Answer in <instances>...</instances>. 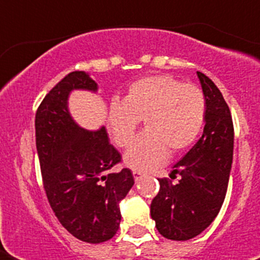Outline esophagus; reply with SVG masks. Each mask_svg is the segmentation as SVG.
I'll use <instances>...</instances> for the list:
<instances>
[{"mask_svg": "<svg viewBox=\"0 0 260 260\" xmlns=\"http://www.w3.org/2000/svg\"><path fill=\"white\" fill-rule=\"evenodd\" d=\"M132 174H134V178H135V181H136V182H140V181H142V178L144 177V174H143L142 171L134 170V171H132Z\"/></svg>", "mask_w": 260, "mask_h": 260, "instance_id": "34e87169", "label": "esophagus"}]
</instances>
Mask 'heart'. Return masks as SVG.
<instances>
[{"instance_id": "b5f03b06", "label": "heart", "mask_w": 260, "mask_h": 260, "mask_svg": "<svg viewBox=\"0 0 260 260\" xmlns=\"http://www.w3.org/2000/svg\"><path fill=\"white\" fill-rule=\"evenodd\" d=\"M142 120L146 132L126 151L124 162L136 171H150L166 162L169 150L178 154L197 140L206 121L205 94L170 75L139 79L124 101H113L108 109L116 146L128 148Z\"/></svg>"}]
</instances>
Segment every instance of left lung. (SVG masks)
Segmentation results:
<instances>
[{"instance_id": "8db88e82", "label": "left lung", "mask_w": 260, "mask_h": 260, "mask_svg": "<svg viewBox=\"0 0 260 260\" xmlns=\"http://www.w3.org/2000/svg\"><path fill=\"white\" fill-rule=\"evenodd\" d=\"M206 98L204 134L174 165L170 178L158 179L160 189L151 202V217L159 234L170 240L196 238L212 224L225 198L234 158V122L221 91L197 71Z\"/></svg>"}]
</instances>
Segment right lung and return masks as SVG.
<instances>
[{
	"label": "right lung",
	"instance_id": "right-lung-1",
	"mask_svg": "<svg viewBox=\"0 0 260 260\" xmlns=\"http://www.w3.org/2000/svg\"><path fill=\"white\" fill-rule=\"evenodd\" d=\"M75 89L97 91V83L86 73L73 71L50 90L35 117L36 148L43 186L59 222L74 238L97 244L118 231V202L135 179L129 169H114L121 155L104 126L86 131L71 118L67 98Z\"/></svg>",
	"mask_w": 260,
	"mask_h": 260
}]
</instances>
